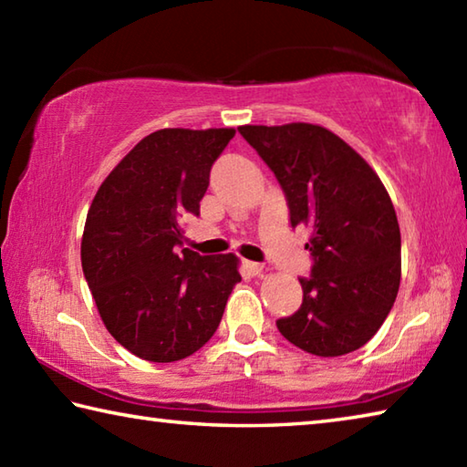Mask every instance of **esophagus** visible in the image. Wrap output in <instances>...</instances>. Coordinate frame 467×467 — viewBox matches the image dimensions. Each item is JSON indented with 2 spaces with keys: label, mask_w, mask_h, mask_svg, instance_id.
I'll use <instances>...</instances> for the list:
<instances>
[{
  "label": "esophagus",
  "mask_w": 467,
  "mask_h": 467,
  "mask_svg": "<svg viewBox=\"0 0 467 467\" xmlns=\"http://www.w3.org/2000/svg\"><path fill=\"white\" fill-rule=\"evenodd\" d=\"M243 267L247 270V274L251 275H259L264 272V265L262 264H255V262H243Z\"/></svg>",
  "instance_id": "1"
}]
</instances>
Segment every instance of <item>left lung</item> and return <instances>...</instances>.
<instances>
[{
  "mask_svg": "<svg viewBox=\"0 0 467 467\" xmlns=\"http://www.w3.org/2000/svg\"><path fill=\"white\" fill-rule=\"evenodd\" d=\"M274 171L290 226L311 231V278L303 305L278 319L280 334L315 357H342L373 337L401 278V236L391 197L357 150L321 125H241Z\"/></svg>",
  "mask_w": 467,
  "mask_h": 467,
  "instance_id": "obj_1",
  "label": "left lung"
}]
</instances>
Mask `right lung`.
Returning <instances> with one entry per match:
<instances>
[{
  "label": "right lung",
  "instance_id": "obj_1",
  "mask_svg": "<svg viewBox=\"0 0 467 467\" xmlns=\"http://www.w3.org/2000/svg\"><path fill=\"white\" fill-rule=\"evenodd\" d=\"M233 128H167L140 140L102 181L82 234V270L102 323L150 362H175L214 336L241 282L239 257L181 249Z\"/></svg>",
  "mask_w": 467,
  "mask_h": 467
}]
</instances>
